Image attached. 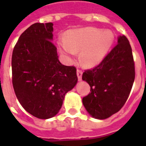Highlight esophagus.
<instances>
[{
  "instance_id": "obj_1",
  "label": "esophagus",
  "mask_w": 146,
  "mask_h": 146,
  "mask_svg": "<svg viewBox=\"0 0 146 146\" xmlns=\"http://www.w3.org/2000/svg\"><path fill=\"white\" fill-rule=\"evenodd\" d=\"M76 73H77V76H78V80H82V71L80 70H77L76 71Z\"/></svg>"
}]
</instances>
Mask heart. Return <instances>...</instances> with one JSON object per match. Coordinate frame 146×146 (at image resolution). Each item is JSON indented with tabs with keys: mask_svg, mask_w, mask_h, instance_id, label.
Masks as SVG:
<instances>
[{
	"mask_svg": "<svg viewBox=\"0 0 146 146\" xmlns=\"http://www.w3.org/2000/svg\"><path fill=\"white\" fill-rule=\"evenodd\" d=\"M113 34L109 30L88 28L69 31L66 38L58 42L60 50L66 57H73L80 51V61L83 66L93 67L103 60L112 46Z\"/></svg>",
	"mask_w": 146,
	"mask_h": 146,
	"instance_id": "1",
	"label": "heart"
}]
</instances>
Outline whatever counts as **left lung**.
Instances as JSON below:
<instances>
[{
  "mask_svg": "<svg viewBox=\"0 0 146 146\" xmlns=\"http://www.w3.org/2000/svg\"><path fill=\"white\" fill-rule=\"evenodd\" d=\"M117 42L98 65L82 74V79L89 83L91 92L82 98V104L96 119H106L122 108L135 80V64L129 40L122 35Z\"/></svg>",
  "mask_w": 146,
  "mask_h": 146,
  "instance_id": "1",
  "label": "left lung"
}]
</instances>
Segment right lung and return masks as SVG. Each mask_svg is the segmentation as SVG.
I'll return each mask as SVG.
<instances>
[{"mask_svg": "<svg viewBox=\"0 0 146 146\" xmlns=\"http://www.w3.org/2000/svg\"><path fill=\"white\" fill-rule=\"evenodd\" d=\"M53 23L33 24L22 33L12 54V82L25 110L35 117H53L77 82L76 69L59 61Z\"/></svg>", "mask_w": 146, "mask_h": 146, "instance_id": "obj_1", "label": "right lung"}]
</instances>
